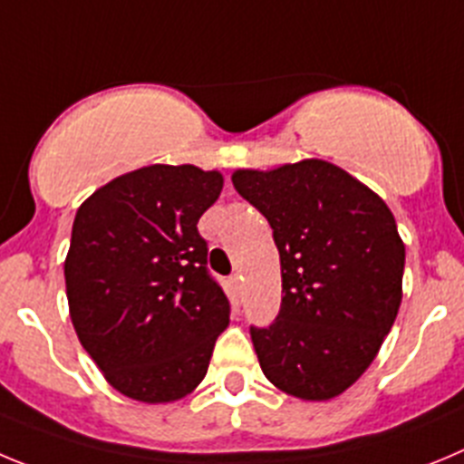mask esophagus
<instances>
[{"mask_svg": "<svg viewBox=\"0 0 464 464\" xmlns=\"http://www.w3.org/2000/svg\"><path fill=\"white\" fill-rule=\"evenodd\" d=\"M231 286H233V291H236L237 295L242 294V275L240 273L233 275V277H231Z\"/></svg>", "mask_w": 464, "mask_h": 464, "instance_id": "esophagus-1", "label": "esophagus"}]
</instances>
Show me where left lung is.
Returning <instances> with one entry per match:
<instances>
[{"label": "left lung", "instance_id": "left-lung-1", "mask_svg": "<svg viewBox=\"0 0 464 464\" xmlns=\"http://www.w3.org/2000/svg\"><path fill=\"white\" fill-rule=\"evenodd\" d=\"M231 180L268 219L282 266L277 319L249 328L263 374L300 400L344 393L402 303L404 242L393 212L331 161L240 169Z\"/></svg>", "mask_w": 464, "mask_h": 464}]
</instances>
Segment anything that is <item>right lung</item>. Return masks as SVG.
<instances>
[{"mask_svg":"<svg viewBox=\"0 0 464 464\" xmlns=\"http://www.w3.org/2000/svg\"><path fill=\"white\" fill-rule=\"evenodd\" d=\"M222 187L219 170L152 164L78 208L64 261L71 321L127 398L175 402L206 377L231 304L196 224Z\"/></svg>","mask_w":464,"mask_h":464,"instance_id":"add662e5","label":"right lung"}]
</instances>
